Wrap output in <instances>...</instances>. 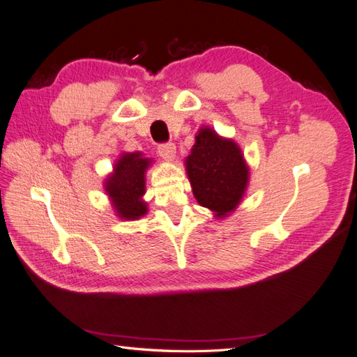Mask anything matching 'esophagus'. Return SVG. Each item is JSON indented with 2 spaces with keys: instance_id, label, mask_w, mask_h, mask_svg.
Masks as SVG:
<instances>
[{
  "instance_id": "esophagus-1",
  "label": "esophagus",
  "mask_w": 357,
  "mask_h": 357,
  "mask_svg": "<svg viewBox=\"0 0 357 357\" xmlns=\"http://www.w3.org/2000/svg\"><path fill=\"white\" fill-rule=\"evenodd\" d=\"M158 153L162 160L165 161H173L175 160L176 155V147L173 143H165V144H160L158 146Z\"/></svg>"
}]
</instances>
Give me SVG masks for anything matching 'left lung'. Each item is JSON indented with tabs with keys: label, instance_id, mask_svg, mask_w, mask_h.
Returning a JSON list of instances; mask_svg holds the SVG:
<instances>
[{
	"label": "left lung",
	"instance_id": "8db88e82",
	"mask_svg": "<svg viewBox=\"0 0 357 357\" xmlns=\"http://www.w3.org/2000/svg\"><path fill=\"white\" fill-rule=\"evenodd\" d=\"M184 164L197 204L213 211L214 218H228L243 201L250 165L233 138L202 126Z\"/></svg>",
	"mask_w": 357,
	"mask_h": 357
}]
</instances>
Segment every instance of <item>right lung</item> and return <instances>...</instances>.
<instances>
[{
  "mask_svg": "<svg viewBox=\"0 0 357 357\" xmlns=\"http://www.w3.org/2000/svg\"><path fill=\"white\" fill-rule=\"evenodd\" d=\"M153 164L143 152H121L112 165V172L103 181L115 216L121 220H138L147 214L146 172Z\"/></svg>",
  "mask_w": 357,
  "mask_h": 357,
  "instance_id": "obj_1",
  "label": "right lung"
}]
</instances>
